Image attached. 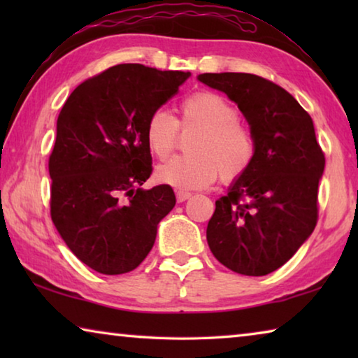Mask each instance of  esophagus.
<instances>
[{
  "label": "esophagus",
  "mask_w": 358,
  "mask_h": 358,
  "mask_svg": "<svg viewBox=\"0 0 358 358\" xmlns=\"http://www.w3.org/2000/svg\"><path fill=\"white\" fill-rule=\"evenodd\" d=\"M191 197V192H186V191H177V202H185L187 199Z\"/></svg>",
  "instance_id": "1"
}]
</instances>
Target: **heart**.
Masks as SVG:
<instances>
[{
  "label": "heart",
  "instance_id": "1",
  "mask_svg": "<svg viewBox=\"0 0 358 358\" xmlns=\"http://www.w3.org/2000/svg\"><path fill=\"white\" fill-rule=\"evenodd\" d=\"M180 115L178 121L157 108L145 124L147 147L157 159H166L177 147L180 128L197 132L187 143L191 155L175 156L157 166V183L191 191L210 186L220 172L224 181L246 173L256 157V138L232 102L220 93L197 92L181 102Z\"/></svg>",
  "mask_w": 358,
  "mask_h": 358
}]
</instances>
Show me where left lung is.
Listing matches in <instances>:
<instances>
[{
	"label": "left lung",
	"mask_w": 358,
	"mask_h": 358,
	"mask_svg": "<svg viewBox=\"0 0 358 358\" xmlns=\"http://www.w3.org/2000/svg\"><path fill=\"white\" fill-rule=\"evenodd\" d=\"M245 115L256 138L246 173L216 201L207 241L235 273L264 276L282 266L317 224L325 156L305 108L280 85L245 72L201 74Z\"/></svg>",
	"instance_id": "left-lung-1"
}]
</instances>
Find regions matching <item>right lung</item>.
I'll list each match as a JSON object with an SVG mask.
<instances>
[{
  "label": "right lung",
  "instance_id": "add662e5",
  "mask_svg": "<svg viewBox=\"0 0 358 358\" xmlns=\"http://www.w3.org/2000/svg\"><path fill=\"white\" fill-rule=\"evenodd\" d=\"M191 72L118 64L71 93L48 157L50 216L69 250L102 275L137 268L175 207L173 189H142L151 155L145 124Z\"/></svg>",
  "mask_w": 358,
  "mask_h": 358
}]
</instances>
